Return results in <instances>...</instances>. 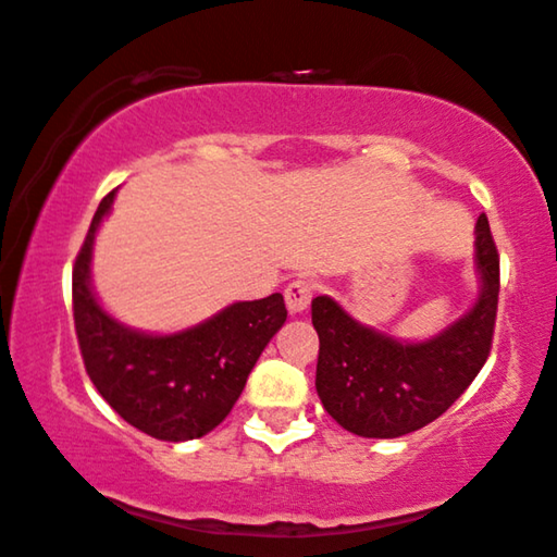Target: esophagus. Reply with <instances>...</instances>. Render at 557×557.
<instances>
[{"label":"esophagus","instance_id":"34e87169","mask_svg":"<svg viewBox=\"0 0 557 557\" xmlns=\"http://www.w3.org/2000/svg\"><path fill=\"white\" fill-rule=\"evenodd\" d=\"M312 293H314V285L310 280H302L297 277L287 285L285 289V302H287V310L293 314H300L305 312L307 307H310V300H312Z\"/></svg>","mask_w":557,"mask_h":557}]
</instances>
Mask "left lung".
I'll return each instance as SVG.
<instances>
[{"instance_id":"obj_1","label":"left lung","mask_w":557,"mask_h":557,"mask_svg":"<svg viewBox=\"0 0 557 557\" xmlns=\"http://www.w3.org/2000/svg\"><path fill=\"white\" fill-rule=\"evenodd\" d=\"M475 305L422 343L389 337L362 325L332 297H314V387L337 425L360 437H400L437 420L468 389L491 355L500 293V257L485 214L475 225Z\"/></svg>"}]
</instances>
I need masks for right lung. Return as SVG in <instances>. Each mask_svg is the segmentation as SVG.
<instances>
[{
    "label": "right lung",
    "mask_w": 557,
    "mask_h": 557,
    "mask_svg": "<svg viewBox=\"0 0 557 557\" xmlns=\"http://www.w3.org/2000/svg\"><path fill=\"white\" fill-rule=\"evenodd\" d=\"M117 189L99 202L72 270V307L87 375L110 408L149 437L185 443L227 418L272 335L285 325L282 295L232 302L195 327L152 335L114 320L92 289L95 235Z\"/></svg>",
    "instance_id": "1"
}]
</instances>
